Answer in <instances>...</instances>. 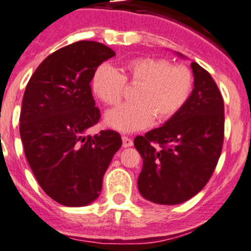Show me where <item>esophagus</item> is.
<instances>
[{"mask_svg": "<svg viewBox=\"0 0 251 251\" xmlns=\"http://www.w3.org/2000/svg\"><path fill=\"white\" fill-rule=\"evenodd\" d=\"M123 146L124 148H128V146H132L133 145V140L131 139V138H128L127 135H123Z\"/></svg>", "mask_w": 251, "mask_h": 251, "instance_id": "1", "label": "esophagus"}]
</instances>
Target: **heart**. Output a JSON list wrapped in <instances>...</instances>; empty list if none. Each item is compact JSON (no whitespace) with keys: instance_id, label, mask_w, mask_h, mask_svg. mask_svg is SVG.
<instances>
[{"instance_id":"b5f03b06","label":"heart","mask_w":251,"mask_h":251,"mask_svg":"<svg viewBox=\"0 0 251 251\" xmlns=\"http://www.w3.org/2000/svg\"><path fill=\"white\" fill-rule=\"evenodd\" d=\"M126 82L139 85L133 94L135 102L111 109L105 117L109 127L122 132L140 131L151 125L154 117L165 122L177 116L194 89V75L186 66L149 56L128 60L123 74L101 65L92 77V89L106 105H118Z\"/></svg>"}]
</instances>
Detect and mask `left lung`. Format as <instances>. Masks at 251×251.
<instances>
[{
	"label": "left lung",
	"mask_w": 251,
	"mask_h": 251,
	"mask_svg": "<svg viewBox=\"0 0 251 251\" xmlns=\"http://www.w3.org/2000/svg\"><path fill=\"white\" fill-rule=\"evenodd\" d=\"M191 68L195 80L188 103L162 127L134 139L143 158L138 189L157 204L175 205L197 195L211 178L222 152L223 98L209 72L197 62Z\"/></svg>",
	"instance_id": "obj_1"
}]
</instances>
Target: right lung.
<instances>
[{"mask_svg":"<svg viewBox=\"0 0 251 251\" xmlns=\"http://www.w3.org/2000/svg\"><path fill=\"white\" fill-rule=\"evenodd\" d=\"M114 55L100 42H74L46 57L25 87L20 114L25 158L43 191L61 205L96 201L122 148L116 131L86 134L100 119L89 83L97 68Z\"/></svg>","mask_w":251,"mask_h":251,"instance_id":"1","label":"right lung"}]
</instances>
